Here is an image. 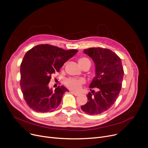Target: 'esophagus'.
I'll list each match as a JSON object with an SVG mask.
<instances>
[{
    "label": "esophagus",
    "mask_w": 148,
    "mask_h": 148,
    "mask_svg": "<svg viewBox=\"0 0 148 148\" xmlns=\"http://www.w3.org/2000/svg\"><path fill=\"white\" fill-rule=\"evenodd\" d=\"M70 93H71V94H73L74 95H75V96H78L79 94H78V93H76V92H73V91H70Z\"/></svg>",
    "instance_id": "esophagus-1"
}]
</instances>
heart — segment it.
Returning <instances> with one entry per match:
<instances>
[{
    "label": "heart",
    "mask_w": 148,
    "mask_h": 148,
    "mask_svg": "<svg viewBox=\"0 0 148 148\" xmlns=\"http://www.w3.org/2000/svg\"><path fill=\"white\" fill-rule=\"evenodd\" d=\"M87 61L90 60L86 58H80L79 59V63L80 66H82ZM83 83L84 80L83 79H77L75 78H69L65 81V84L66 87L69 89L74 92L79 91Z\"/></svg>",
    "instance_id": "b5f03b06"
}]
</instances>
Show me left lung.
<instances>
[{
  "label": "left lung",
  "mask_w": 148,
  "mask_h": 148,
  "mask_svg": "<svg viewBox=\"0 0 148 148\" xmlns=\"http://www.w3.org/2000/svg\"><path fill=\"white\" fill-rule=\"evenodd\" d=\"M84 53L90 57L95 65L96 76L91 82L87 95L88 102L81 106L82 110L90 115L99 114L107 111L118 98L122 88L123 69L120 58L109 49L89 48Z\"/></svg>",
  "instance_id": "1"
}]
</instances>
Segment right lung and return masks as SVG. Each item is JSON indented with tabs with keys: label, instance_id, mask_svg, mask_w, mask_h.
<instances>
[{
	"label": "right lung",
	"instance_id": "obj_1",
	"mask_svg": "<svg viewBox=\"0 0 148 148\" xmlns=\"http://www.w3.org/2000/svg\"><path fill=\"white\" fill-rule=\"evenodd\" d=\"M78 51L65 50L49 44L38 45L25 54L20 65V87L26 103L36 112H51L60 105L68 90L49 87L51 74L59 72L64 63Z\"/></svg>",
	"mask_w": 148,
	"mask_h": 148
}]
</instances>
